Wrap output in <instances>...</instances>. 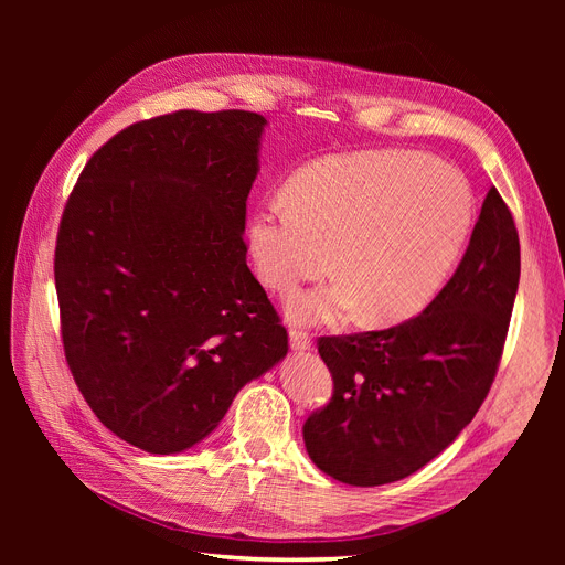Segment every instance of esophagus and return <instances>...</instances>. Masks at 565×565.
Segmentation results:
<instances>
[{"mask_svg": "<svg viewBox=\"0 0 565 565\" xmlns=\"http://www.w3.org/2000/svg\"><path fill=\"white\" fill-rule=\"evenodd\" d=\"M311 345H313V341H311V337L307 332L290 330V348L295 352H307V350H311Z\"/></svg>", "mask_w": 565, "mask_h": 565, "instance_id": "34e87169", "label": "esophagus"}]
</instances>
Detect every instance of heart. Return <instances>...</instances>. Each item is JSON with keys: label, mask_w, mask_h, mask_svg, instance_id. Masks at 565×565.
I'll list each match as a JSON object with an SVG mask.
<instances>
[{"label": "heart", "mask_w": 565, "mask_h": 565, "mask_svg": "<svg viewBox=\"0 0 565 565\" xmlns=\"http://www.w3.org/2000/svg\"><path fill=\"white\" fill-rule=\"evenodd\" d=\"M473 222L462 171L419 151L377 148L322 158L249 217L258 279L288 295L330 273L337 281L298 295L288 316L337 322L364 307L373 324L422 313L460 258Z\"/></svg>", "instance_id": "heart-1"}]
</instances>
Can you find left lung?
Segmentation results:
<instances>
[{
	"label": "left lung",
	"mask_w": 565,
	"mask_h": 565,
	"mask_svg": "<svg viewBox=\"0 0 565 565\" xmlns=\"http://www.w3.org/2000/svg\"><path fill=\"white\" fill-rule=\"evenodd\" d=\"M518 284V228L490 188L460 265L424 313L382 332L318 339L334 396L302 428L313 465L371 488L409 477L454 444L490 392Z\"/></svg>",
	"instance_id": "8db88e82"
}]
</instances>
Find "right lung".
Listing matches in <instances>:
<instances>
[{
    "label": "right lung",
    "mask_w": 565,
    "mask_h": 565,
    "mask_svg": "<svg viewBox=\"0 0 565 565\" xmlns=\"http://www.w3.org/2000/svg\"><path fill=\"white\" fill-rule=\"evenodd\" d=\"M265 126L243 109L135 124L66 203L54 252L66 362L103 426L146 454L205 439L288 352L243 241Z\"/></svg>",
    "instance_id": "obj_1"
}]
</instances>
